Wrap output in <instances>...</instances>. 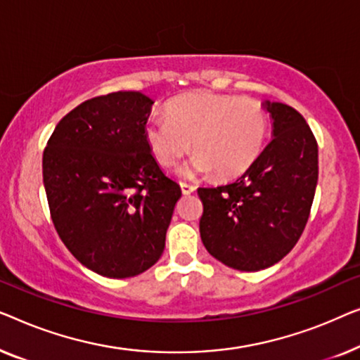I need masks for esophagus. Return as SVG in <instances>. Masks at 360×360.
Listing matches in <instances>:
<instances>
[{
    "label": "esophagus",
    "instance_id": "1",
    "mask_svg": "<svg viewBox=\"0 0 360 360\" xmlns=\"http://www.w3.org/2000/svg\"><path fill=\"white\" fill-rule=\"evenodd\" d=\"M181 191H182V194H192V192L195 191V186H192V184H187V182H181Z\"/></svg>",
    "mask_w": 360,
    "mask_h": 360
}]
</instances>
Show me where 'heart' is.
I'll use <instances>...</instances> for the list:
<instances>
[{
	"label": "heart",
	"instance_id": "1",
	"mask_svg": "<svg viewBox=\"0 0 360 360\" xmlns=\"http://www.w3.org/2000/svg\"><path fill=\"white\" fill-rule=\"evenodd\" d=\"M269 115L257 99L215 93H187L169 101L166 117L145 125L146 145L161 166L169 168L189 153L184 176L236 178L251 168L264 148ZM193 143L191 144L190 141Z\"/></svg>",
	"mask_w": 360,
	"mask_h": 360
}]
</instances>
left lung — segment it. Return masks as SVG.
I'll list each match as a JSON object with an SVG mask.
<instances>
[{
	"label": "left lung",
	"mask_w": 360,
	"mask_h": 360,
	"mask_svg": "<svg viewBox=\"0 0 360 360\" xmlns=\"http://www.w3.org/2000/svg\"><path fill=\"white\" fill-rule=\"evenodd\" d=\"M272 139L231 184L199 187L200 238L215 259L238 271L274 266L305 229L318 182V143L300 112L266 101Z\"/></svg>",
	"instance_id": "1"
}]
</instances>
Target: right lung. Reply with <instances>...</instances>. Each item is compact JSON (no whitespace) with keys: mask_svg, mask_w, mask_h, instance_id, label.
I'll use <instances>...</instances> for the list:
<instances>
[{"mask_svg":"<svg viewBox=\"0 0 360 360\" xmlns=\"http://www.w3.org/2000/svg\"><path fill=\"white\" fill-rule=\"evenodd\" d=\"M148 96L117 91L65 115L44 150L50 217L81 264L110 279L150 269L165 250L181 187L146 145Z\"/></svg>","mask_w":360,"mask_h":360,"instance_id":"add662e5","label":"right lung"}]
</instances>
